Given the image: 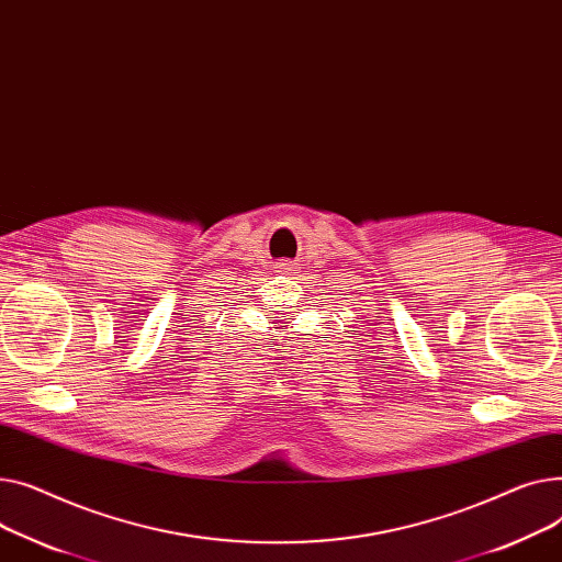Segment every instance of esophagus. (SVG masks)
<instances>
[{"label":"esophagus","mask_w":562,"mask_h":562,"mask_svg":"<svg viewBox=\"0 0 562 562\" xmlns=\"http://www.w3.org/2000/svg\"><path fill=\"white\" fill-rule=\"evenodd\" d=\"M277 270H279V272H290V270H292V266H290V262H288V260H283V262H279V266H277Z\"/></svg>","instance_id":"esophagus-1"}]
</instances>
